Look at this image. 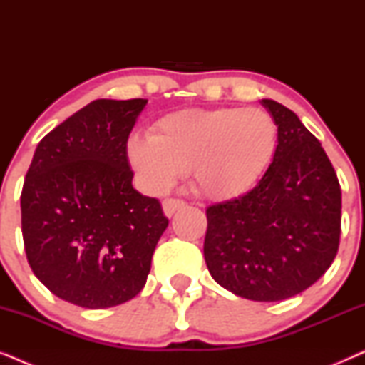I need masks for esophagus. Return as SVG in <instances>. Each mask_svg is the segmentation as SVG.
Returning <instances> with one entry per match:
<instances>
[{
  "instance_id": "1",
  "label": "esophagus",
  "mask_w": 365,
  "mask_h": 365,
  "mask_svg": "<svg viewBox=\"0 0 365 365\" xmlns=\"http://www.w3.org/2000/svg\"><path fill=\"white\" fill-rule=\"evenodd\" d=\"M186 206V202L181 201V199H164L163 201V211L166 214V217H171L174 212L179 211Z\"/></svg>"
}]
</instances>
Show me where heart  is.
Instances as JSON below:
<instances>
[{
    "mask_svg": "<svg viewBox=\"0 0 365 365\" xmlns=\"http://www.w3.org/2000/svg\"><path fill=\"white\" fill-rule=\"evenodd\" d=\"M279 144L276 119L257 108L182 109L149 134L129 138L128 161L151 192H164L191 169L192 186L212 201L251 191L271 166Z\"/></svg>",
    "mask_w": 365,
    "mask_h": 365,
    "instance_id": "b5f03b06",
    "label": "heart"
}]
</instances>
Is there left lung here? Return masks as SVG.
I'll use <instances>...</instances> for the list:
<instances>
[{
	"label": "left lung",
	"mask_w": 365,
	"mask_h": 365,
	"mask_svg": "<svg viewBox=\"0 0 365 365\" xmlns=\"http://www.w3.org/2000/svg\"><path fill=\"white\" fill-rule=\"evenodd\" d=\"M276 119L271 166L244 196L206 209L204 259L214 281L239 297L284 301L331 267L341 237V186L326 151L296 114L261 99Z\"/></svg>",
	"instance_id": "1"
}]
</instances>
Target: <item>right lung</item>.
Wrapping results in <instances>:
<instances>
[{"label":"right lung","instance_id":"add662e5","mask_svg":"<svg viewBox=\"0 0 365 365\" xmlns=\"http://www.w3.org/2000/svg\"><path fill=\"white\" fill-rule=\"evenodd\" d=\"M148 99H96L39 141L21 192L34 276L86 309L138 296L168 227L158 199L133 187L128 138Z\"/></svg>","mask_w":365,"mask_h":365}]
</instances>
